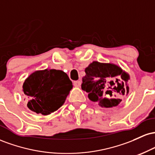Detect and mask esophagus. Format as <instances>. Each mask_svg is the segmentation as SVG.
Here are the masks:
<instances>
[{
  "label": "esophagus",
  "mask_w": 155,
  "mask_h": 155,
  "mask_svg": "<svg viewBox=\"0 0 155 155\" xmlns=\"http://www.w3.org/2000/svg\"><path fill=\"white\" fill-rule=\"evenodd\" d=\"M74 85L75 87H79L81 86V81H75L74 82Z\"/></svg>",
  "instance_id": "obj_1"
}]
</instances>
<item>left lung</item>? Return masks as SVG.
I'll return each mask as SVG.
<instances>
[{
  "label": "left lung",
  "instance_id": "left-lung-1",
  "mask_svg": "<svg viewBox=\"0 0 155 155\" xmlns=\"http://www.w3.org/2000/svg\"><path fill=\"white\" fill-rule=\"evenodd\" d=\"M81 89L88 97L99 106L112 108L120 104L129 92L130 76L118 65L94 61L84 70Z\"/></svg>",
  "mask_w": 155,
  "mask_h": 155
}]
</instances>
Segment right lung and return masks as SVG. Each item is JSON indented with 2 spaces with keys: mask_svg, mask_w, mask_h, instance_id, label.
Segmentation results:
<instances>
[{
  "mask_svg": "<svg viewBox=\"0 0 155 155\" xmlns=\"http://www.w3.org/2000/svg\"><path fill=\"white\" fill-rule=\"evenodd\" d=\"M22 88L28 108L36 114L48 115L63 106L73 84L63 71L45 69L31 74Z\"/></svg>",
  "mask_w": 155,
  "mask_h": 155,
  "instance_id": "add662e5",
  "label": "right lung"
}]
</instances>
